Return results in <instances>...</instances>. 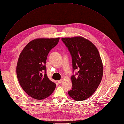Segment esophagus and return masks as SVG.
<instances>
[{"mask_svg": "<svg viewBox=\"0 0 124 124\" xmlns=\"http://www.w3.org/2000/svg\"><path fill=\"white\" fill-rule=\"evenodd\" d=\"M62 79H61V80H59L58 81V84H61V83H62Z\"/></svg>", "mask_w": 124, "mask_h": 124, "instance_id": "1", "label": "esophagus"}]
</instances>
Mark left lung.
Here are the masks:
<instances>
[{
    "instance_id": "left-lung-1",
    "label": "left lung",
    "mask_w": 124,
    "mask_h": 124,
    "mask_svg": "<svg viewBox=\"0 0 124 124\" xmlns=\"http://www.w3.org/2000/svg\"><path fill=\"white\" fill-rule=\"evenodd\" d=\"M72 59V87L68 92L75 100L91 96L99 85L103 76V64L99 52L89 40L81 37L62 38Z\"/></svg>"
}]
</instances>
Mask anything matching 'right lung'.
<instances>
[{"instance_id":"add662e5","label":"right lung","mask_w":124,"mask_h":124,"mask_svg":"<svg viewBox=\"0 0 124 124\" xmlns=\"http://www.w3.org/2000/svg\"><path fill=\"white\" fill-rule=\"evenodd\" d=\"M59 39H33L19 56L16 68L18 80L24 91L33 98L43 99L54 91L56 84L47 76L46 63L49 52Z\"/></svg>"}]
</instances>
